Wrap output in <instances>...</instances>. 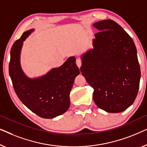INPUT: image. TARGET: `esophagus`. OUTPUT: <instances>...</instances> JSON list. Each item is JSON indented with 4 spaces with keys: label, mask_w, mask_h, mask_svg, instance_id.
Here are the masks:
<instances>
[{
    "label": "esophagus",
    "mask_w": 147,
    "mask_h": 147,
    "mask_svg": "<svg viewBox=\"0 0 147 147\" xmlns=\"http://www.w3.org/2000/svg\"><path fill=\"white\" fill-rule=\"evenodd\" d=\"M76 65L78 66V68H80L81 67L82 65V61L80 59H77L76 60Z\"/></svg>",
    "instance_id": "1"
}]
</instances>
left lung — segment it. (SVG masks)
I'll return each instance as SVG.
<instances>
[{
	"instance_id": "1",
	"label": "left lung",
	"mask_w": 147,
	"mask_h": 147,
	"mask_svg": "<svg viewBox=\"0 0 147 147\" xmlns=\"http://www.w3.org/2000/svg\"><path fill=\"white\" fill-rule=\"evenodd\" d=\"M99 30L93 49L81 56L82 76L94 88L93 100L108 113L125 111L135 101L140 78L135 43L128 33L113 20L95 22Z\"/></svg>"
}]
</instances>
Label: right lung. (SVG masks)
I'll list each match as a JSON object with an SVG mask.
<instances>
[{"label":"right lung","mask_w":147,"mask_h":147,"mask_svg":"<svg viewBox=\"0 0 147 147\" xmlns=\"http://www.w3.org/2000/svg\"><path fill=\"white\" fill-rule=\"evenodd\" d=\"M33 31L34 29L24 32L12 45L9 74L20 100L40 117L53 119L69 109L70 92L80 71L75 57H71L61 67L53 68L40 77L26 76L20 65V53L23 42Z\"/></svg>","instance_id":"add662e5"}]
</instances>
